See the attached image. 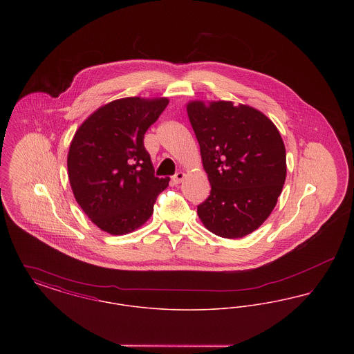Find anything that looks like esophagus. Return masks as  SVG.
I'll use <instances>...</instances> for the list:
<instances>
[{"instance_id": "esophagus-1", "label": "esophagus", "mask_w": 354, "mask_h": 354, "mask_svg": "<svg viewBox=\"0 0 354 354\" xmlns=\"http://www.w3.org/2000/svg\"><path fill=\"white\" fill-rule=\"evenodd\" d=\"M185 178V174L183 171H179V172H176L174 176H172V182L175 183V185H179V183H182L183 182V179Z\"/></svg>"}]
</instances>
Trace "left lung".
I'll list each match as a JSON object with an SVG mask.
<instances>
[{"mask_svg": "<svg viewBox=\"0 0 354 354\" xmlns=\"http://www.w3.org/2000/svg\"><path fill=\"white\" fill-rule=\"evenodd\" d=\"M211 194L198 205L204 227L224 239L252 234L273 211L286 178V153L274 123L231 101H189Z\"/></svg>", "mask_w": 354, "mask_h": 354, "instance_id": "obj_1", "label": "left lung"}]
</instances>
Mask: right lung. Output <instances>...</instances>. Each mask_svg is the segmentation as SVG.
Segmentation results:
<instances>
[{
  "instance_id": "1",
  "label": "right lung",
  "mask_w": 354,
  "mask_h": 354,
  "mask_svg": "<svg viewBox=\"0 0 354 354\" xmlns=\"http://www.w3.org/2000/svg\"><path fill=\"white\" fill-rule=\"evenodd\" d=\"M167 97H127L109 102L84 119L71 139L68 182L87 218L110 235H126L151 218L169 178L153 176L143 146Z\"/></svg>"
}]
</instances>
